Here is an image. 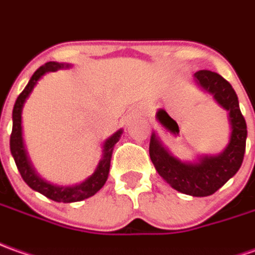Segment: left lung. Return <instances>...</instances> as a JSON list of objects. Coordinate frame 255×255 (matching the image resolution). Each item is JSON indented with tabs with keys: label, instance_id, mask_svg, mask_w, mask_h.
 Wrapping results in <instances>:
<instances>
[{
	"label": "left lung",
	"instance_id": "1",
	"mask_svg": "<svg viewBox=\"0 0 255 255\" xmlns=\"http://www.w3.org/2000/svg\"><path fill=\"white\" fill-rule=\"evenodd\" d=\"M194 78L229 112L232 126L229 145L218 156H204L197 163H183L169 155L153 134L150 136L149 156L157 173L174 190L193 197H207L218 191L240 169L246 150L247 126L236 92L225 78L209 69L197 71Z\"/></svg>",
	"mask_w": 255,
	"mask_h": 255
}]
</instances>
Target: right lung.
<instances>
[{
	"label": "right lung",
	"mask_w": 255,
	"mask_h": 255,
	"mask_svg": "<svg viewBox=\"0 0 255 255\" xmlns=\"http://www.w3.org/2000/svg\"><path fill=\"white\" fill-rule=\"evenodd\" d=\"M64 67H69V65H64V64H58V62H46L44 65H41L40 68L36 69V72L33 74L29 84L26 85V88L19 95L15 105H13V110H12V132L11 139H9V146H11V153L15 163L18 167L19 173L22 178L25 180L27 186L43 194L44 197H47L50 200L57 201V202H77V201H82L85 198H89L92 195L98 193L102 187L105 186L107 176H109V170H110V159H112V153H113V146L119 142L123 131H117L113 136H110L107 141L105 142V149H103V157L99 162L98 167L95 173L92 174L88 180H85L84 183H81L79 186L74 187H61V186H53L48 184L47 181L41 180L34 171H33L32 166L27 160V156L25 153V148H23V142H22V107L25 100L29 96V93L32 92L34 88L36 82L40 79L46 72H53L57 69L64 68Z\"/></svg>",
	"instance_id": "right-lung-1"
}]
</instances>
